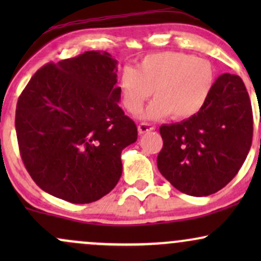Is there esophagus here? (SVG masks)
I'll return each instance as SVG.
<instances>
[{"instance_id":"1","label":"esophagus","mask_w":261,"mask_h":261,"mask_svg":"<svg viewBox=\"0 0 261 261\" xmlns=\"http://www.w3.org/2000/svg\"><path fill=\"white\" fill-rule=\"evenodd\" d=\"M137 128H139L140 134H146V133H149V131H153L154 126H153V125L145 124V122H142V124H139Z\"/></svg>"}]
</instances>
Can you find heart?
I'll return each mask as SVG.
<instances>
[{
	"mask_svg": "<svg viewBox=\"0 0 261 261\" xmlns=\"http://www.w3.org/2000/svg\"><path fill=\"white\" fill-rule=\"evenodd\" d=\"M216 82L214 65L205 59L180 51L145 56L137 68L125 66L119 79L122 103L137 114L152 95L143 118L158 120L172 115L178 120L195 116L206 106Z\"/></svg>",
	"mask_w": 261,
	"mask_h": 261,
	"instance_id": "obj_1",
	"label": "heart"
}]
</instances>
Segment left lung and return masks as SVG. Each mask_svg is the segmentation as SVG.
Returning a JSON list of instances; mask_svg holds the SVG:
<instances>
[{"mask_svg":"<svg viewBox=\"0 0 261 261\" xmlns=\"http://www.w3.org/2000/svg\"><path fill=\"white\" fill-rule=\"evenodd\" d=\"M161 174L191 196L221 190L243 166L253 139V113L243 81L221 74L203 109L193 118L162 125Z\"/></svg>","mask_w":261,"mask_h":261,"instance_id":"8db88e82","label":"left lung"}]
</instances>
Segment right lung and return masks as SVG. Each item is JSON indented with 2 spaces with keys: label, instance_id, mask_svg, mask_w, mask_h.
Masks as SVG:
<instances>
[{
  "label": "right lung",
  "instance_id": "add662e5",
  "mask_svg": "<svg viewBox=\"0 0 261 261\" xmlns=\"http://www.w3.org/2000/svg\"><path fill=\"white\" fill-rule=\"evenodd\" d=\"M118 61L107 51L47 64L20 94L16 131L33 180L50 195L89 203L115 188L137 127L119 107Z\"/></svg>",
  "mask_w": 261,
  "mask_h": 261
}]
</instances>
